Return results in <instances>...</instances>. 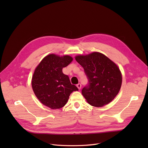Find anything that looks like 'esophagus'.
<instances>
[{"mask_svg": "<svg viewBox=\"0 0 148 148\" xmlns=\"http://www.w3.org/2000/svg\"><path fill=\"white\" fill-rule=\"evenodd\" d=\"M77 87L79 89H80L81 88H82V84L80 83H78V84H77Z\"/></svg>", "mask_w": 148, "mask_h": 148, "instance_id": "esophagus-1", "label": "esophagus"}]
</instances>
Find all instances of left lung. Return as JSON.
Here are the masks:
<instances>
[{
  "label": "left lung",
  "instance_id": "left-lung-1",
  "mask_svg": "<svg viewBox=\"0 0 148 148\" xmlns=\"http://www.w3.org/2000/svg\"><path fill=\"white\" fill-rule=\"evenodd\" d=\"M75 59L83 68L88 79V84L82 90L88 103L97 107L110 103L122 84V74L118 66L98 52L77 56Z\"/></svg>",
  "mask_w": 148,
  "mask_h": 148
}]
</instances>
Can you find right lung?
I'll list each match as a JSON object with an SVG mask.
<instances>
[{"label":"right lung","mask_w":148,"mask_h":148,"mask_svg":"<svg viewBox=\"0 0 148 148\" xmlns=\"http://www.w3.org/2000/svg\"><path fill=\"white\" fill-rule=\"evenodd\" d=\"M73 61L69 56L60 57L51 54L45 56L36 68L32 86L37 98L51 109L64 107L73 91L79 90L70 82L62 69Z\"/></svg>","instance_id":"1"}]
</instances>
